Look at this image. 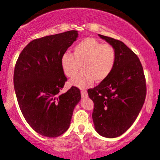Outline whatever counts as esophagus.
I'll use <instances>...</instances> for the list:
<instances>
[{
	"mask_svg": "<svg viewBox=\"0 0 160 160\" xmlns=\"http://www.w3.org/2000/svg\"><path fill=\"white\" fill-rule=\"evenodd\" d=\"M88 95V93L87 92H86V90H82L81 91V96L82 97V98H85V97H87Z\"/></svg>",
	"mask_w": 160,
	"mask_h": 160,
	"instance_id": "obj_1",
	"label": "esophagus"
}]
</instances>
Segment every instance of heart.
<instances>
[{
    "instance_id": "b5f03b06",
    "label": "heart",
    "mask_w": 160,
    "mask_h": 160,
    "mask_svg": "<svg viewBox=\"0 0 160 160\" xmlns=\"http://www.w3.org/2000/svg\"><path fill=\"white\" fill-rule=\"evenodd\" d=\"M117 60L113 46L102 43L92 38H84L74 47L73 55L65 52L60 60L62 70L68 78L78 73L82 63V72L69 82L70 85L86 89L91 87L95 80L102 82L111 75Z\"/></svg>"
}]
</instances>
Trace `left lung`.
I'll use <instances>...</instances> for the list:
<instances>
[{"instance_id": "left-lung-1", "label": "left lung", "mask_w": 160, "mask_h": 160, "mask_svg": "<svg viewBox=\"0 0 160 160\" xmlns=\"http://www.w3.org/2000/svg\"><path fill=\"white\" fill-rule=\"evenodd\" d=\"M115 48L117 60L108 78L88 89L94 102L92 120L99 135L117 138L131 127L146 98V80L137 55L118 40L98 34Z\"/></svg>"}]
</instances>
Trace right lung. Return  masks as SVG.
<instances>
[{"instance_id": "obj_1", "label": "right lung", "mask_w": 160, "mask_h": 160, "mask_svg": "<svg viewBox=\"0 0 160 160\" xmlns=\"http://www.w3.org/2000/svg\"><path fill=\"white\" fill-rule=\"evenodd\" d=\"M78 37V31H68L32 40L16 63L13 83L20 110L31 127L43 136L65 133L81 98L75 86L59 92L67 81L61 57Z\"/></svg>"}]
</instances>
